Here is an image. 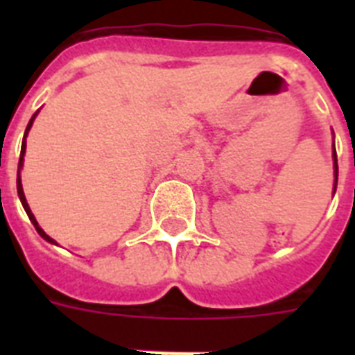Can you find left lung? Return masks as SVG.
Instances as JSON below:
<instances>
[{
  "instance_id": "1",
  "label": "left lung",
  "mask_w": 355,
  "mask_h": 355,
  "mask_svg": "<svg viewBox=\"0 0 355 355\" xmlns=\"http://www.w3.org/2000/svg\"><path fill=\"white\" fill-rule=\"evenodd\" d=\"M337 175H339V167H337V153H336V144H334V195L337 189Z\"/></svg>"
}]
</instances>
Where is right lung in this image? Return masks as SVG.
Masks as SVG:
<instances>
[{
  "label": "right lung",
  "mask_w": 355,
  "mask_h": 355,
  "mask_svg": "<svg viewBox=\"0 0 355 355\" xmlns=\"http://www.w3.org/2000/svg\"><path fill=\"white\" fill-rule=\"evenodd\" d=\"M38 112H40V110H36V112H35V116H33V118H31V121H29V125H27V128H25V134H24V141H21V153H19V162H18V178H16V188H18V197H19V200H21V206H24L25 214H27V216H29L31 223H33V225H35L36 232L40 234V236L44 237V239H46L47 243H53V245H57V241H55V239H53V237H49V236H47L46 232H44V230H42V228H40V225H38V221H36V219H35V216H33V211H31L29 205H27V199H25L24 188H21V177H19V173H21V167H24L25 147H27V144H25V138H27V134H29L31 127H33V121H35V118H36V116H38Z\"/></svg>",
  "instance_id": "right-lung-1"
}]
</instances>
